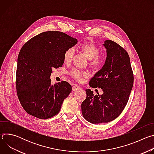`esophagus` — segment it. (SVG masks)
<instances>
[{
  "instance_id": "1",
  "label": "esophagus",
  "mask_w": 154,
  "mask_h": 154,
  "mask_svg": "<svg viewBox=\"0 0 154 154\" xmlns=\"http://www.w3.org/2000/svg\"><path fill=\"white\" fill-rule=\"evenodd\" d=\"M80 86H79V85H74L73 86H72V91H77V90H80Z\"/></svg>"
}]
</instances>
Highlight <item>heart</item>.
I'll return each instance as SVG.
<instances>
[{
	"label": "heart",
	"instance_id": "obj_1",
	"mask_svg": "<svg viewBox=\"0 0 154 154\" xmlns=\"http://www.w3.org/2000/svg\"><path fill=\"white\" fill-rule=\"evenodd\" d=\"M81 49L87 58L90 60V64L91 66L97 68L103 64V61L102 58L98 56L99 54V49L94 44L91 42L85 43L81 46ZM74 53V51L73 48L67 49L64 53V61L66 63H69L72 60ZM71 74L74 78L78 80H82L83 77L88 76V73L87 72L82 71L77 69H73Z\"/></svg>",
	"mask_w": 154,
	"mask_h": 154
}]
</instances>
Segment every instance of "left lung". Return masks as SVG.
<instances>
[{"label":"left lung","mask_w":154,"mask_h":154,"mask_svg":"<svg viewBox=\"0 0 154 154\" xmlns=\"http://www.w3.org/2000/svg\"><path fill=\"white\" fill-rule=\"evenodd\" d=\"M105 62L90 82L92 88H100L103 93L94 96L90 89L82 103L83 118L92 124L109 122L119 116L125 106L134 85L130 57L118 44L105 40Z\"/></svg>","instance_id":"1"}]
</instances>
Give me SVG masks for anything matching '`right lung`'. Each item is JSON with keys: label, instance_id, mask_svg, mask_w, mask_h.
Segmentation results:
<instances>
[{"label": "right lung", "instance_id": "add662e5", "mask_svg": "<svg viewBox=\"0 0 154 154\" xmlns=\"http://www.w3.org/2000/svg\"><path fill=\"white\" fill-rule=\"evenodd\" d=\"M77 41L63 32L50 31L33 37L21 48L16 87L20 104L27 113L45 119L59 113L72 86L65 81L52 85V69L62 66L64 52Z\"/></svg>", "mask_w": 154, "mask_h": 154}]
</instances>
